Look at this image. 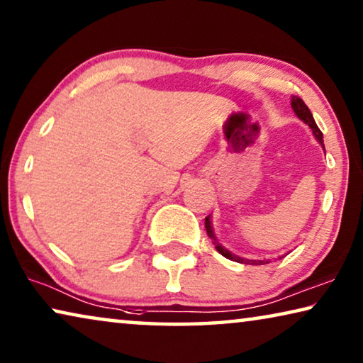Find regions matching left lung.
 Returning <instances> with one entry per match:
<instances>
[{
	"instance_id": "obj_1",
	"label": "left lung",
	"mask_w": 363,
	"mask_h": 363,
	"mask_svg": "<svg viewBox=\"0 0 363 363\" xmlns=\"http://www.w3.org/2000/svg\"><path fill=\"white\" fill-rule=\"evenodd\" d=\"M291 105H292V110L295 111V115H297L298 118L302 120L305 125L310 126V130H311V133H313V136L316 138V141L321 144L323 149H325V143H323V133L320 131V128L316 126L313 115H311V111L308 110V107H306L303 100L300 99V97H292ZM204 225H206V230H208L209 238H213V243H214L216 250H217V252H219L222 256H225L227 259L237 261V263H242V264H256V266H258V264H267V263H269V261H271V259H247V258H242V256L232 255L230 252H228L227 248L222 247V245L219 243V240H217L216 233H214V228H213V222H211V216L206 217ZM279 258H281V256H279Z\"/></svg>"
}]
</instances>
